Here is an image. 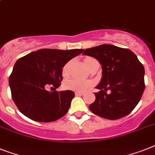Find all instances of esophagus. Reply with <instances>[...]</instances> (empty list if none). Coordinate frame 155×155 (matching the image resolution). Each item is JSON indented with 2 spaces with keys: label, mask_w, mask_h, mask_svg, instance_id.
<instances>
[{
  "label": "esophagus",
  "mask_w": 155,
  "mask_h": 155,
  "mask_svg": "<svg viewBox=\"0 0 155 155\" xmlns=\"http://www.w3.org/2000/svg\"><path fill=\"white\" fill-rule=\"evenodd\" d=\"M84 94V93L83 92H79V91H77L75 92V95L76 96H79V95H83Z\"/></svg>",
  "instance_id": "esophagus-1"
}]
</instances>
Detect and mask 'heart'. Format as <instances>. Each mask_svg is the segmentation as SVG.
I'll list each match as a JSON object with an SVG mask.
<instances>
[{"mask_svg": "<svg viewBox=\"0 0 155 155\" xmlns=\"http://www.w3.org/2000/svg\"><path fill=\"white\" fill-rule=\"evenodd\" d=\"M94 60V58L90 57H87L84 59V63L85 66H88L89 62ZM69 63H66L65 66L62 67V74L64 77L68 74ZM93 85V82L89 80H83V79L78 78H73L69 80L66 81L64 82V86L67 89L74 90V91H85L86 89H89Z\"/></svg>", "mask_w": 155, "mask_h": 155, "instance_id": "heart-1", "label": "heart"}]
</instances>
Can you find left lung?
<instances>
[{
  "label": "left lung",
  "instance_id": "8db88e82",
  "mask_svg": "<svg viewBox=\"0 0 155 155\" xmlns=\"http://www.w3.org/2000/svg\"><path fill=\"white\" fill-rule=\"evenodd\" d=\"M84 55L95 58L102 67V78L96 87L93 113L108 120L126 116L135 108L145 89L144 67L137 56L126 48L103 44L88 48ZM110 93H108L107 91Z\"/></svg>",
  "mask_w": 155,
  "mask_h": 155
}]
</instances>
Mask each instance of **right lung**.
<instances>
[{
  "label": "right lung",
  "instance_id": "1",
  "mask_svg": "<svg viewBox=\"0 0 155 155\" xmlns=\"http://www.w3.org/2000/svg\"><path fill=\"white\" fill-rule=\"evenodd\" d=\"M83 51L41 49L16 61L8 81L12 98L22 114L41 123L55 121L66 114L74 93L71 90L51 93L46 87L59 86L62 67Z\"/></svg>",
  "mask_w": 155,
  "mask_h": 155
}]
</instances>
